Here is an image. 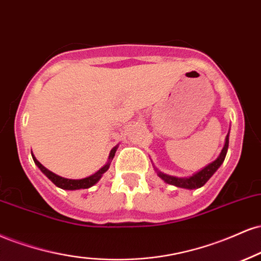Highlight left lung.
<instances>
[{
	"label": "left lung",
	"instance_id": "1",
	"mask_svg": "<svg viewBox=\"0 0 261 261\" xmlns=\"http://www.w3.org/2000/svg\"><path fill=\"white\" fill-rule=\"evenodd\" d=\"M228 134L226 137V142H225V146L221 150V154L219 155V158L216 159L215 161H213L211 164L205 166L204 168H201L200 171L197 173H194L191 177H174V176H170V174H165L160 172V171L156 170L158 172V176L160 177L161 179H164L165 182L168 183V185H172L178 187V188H185V189H197L203 187L207 180L210 179V177L213 176L214 173L216 172L217 168L222 165L223 160H225L226 154H227V149H228Z\"/></svg>",
	"mask_w": 261,
	"mask_h": 261
}]
</instances>
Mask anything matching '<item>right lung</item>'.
I'll list each match as a JSON object with an SVG mask.
<instances>
[{"label":"right lung","instance_id":"obj_1","mask_svg":"<svg viewBox=\"0 0 261 261\" xmlns=\"http://www.w3.org/2000/svg\"><path fill=\"white\" fill-rule=\"evenodd\" d=\"M116 150H117V146H115V148L111 150V152H110V156H109V162H107L105 166L101 167L97 172L91 174V176L85 177V178H82V179L63 178V177L58 176V174H55L54 172H51L50 170H47V168L42 166V165L40 164L38 160H36V158L33 154H32V156H33V160H34V162H35L36 166L40 168V171H41V172L44 173L45 176L47 177V178L50 179L55 186H57L58 188H61V189H66V191H75V189L90 188V187H93L94 185H96V183L99 182V179L102 177V174L105 173L107 170H109L110 164H111V160L116 154Z\"/></svg>","mask_w":261,"mask_h":261}]
</instances>
